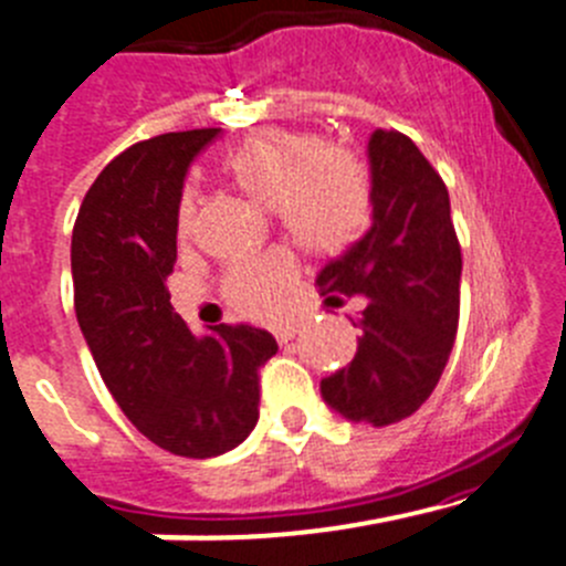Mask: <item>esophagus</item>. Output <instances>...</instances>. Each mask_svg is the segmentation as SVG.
Here are the masks:
<instances>
[{
  "mask_svg": "<svg viewBox=\"0 0 566 566\" xmlns=\"http://www.w3.org/2000/svg\"><path fill=\"white\" fill-rule=\"evenodd\" d=\"M298 332H301V324H287V326H276V329H273V335H276L279 343H287V340H293Z\"/></svg>",
  "mask_w": 566,
  "mask_h": 566,
  "instance_id": "esophagus-1",
  "label": "esophagus"
}]
</instances>
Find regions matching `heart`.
<instances>
[{
	"label": "heart",
	"mask_w": 566,
	"mask_h": 566,
	"mask_svg": "<svg viewBox=\"0 0 566 566\" xmlns=\"http://www.w3.org/2000/svg\"><path fill=\"white\" fill-rule=\"evenodd\" d=\"M223 172L253 200L276 209L290 240L315 256L348 251L371 226L374 178L368 164L352 147L326 145L313 130L253 134L226 158ZM195 226L198 198L187 189L178 200V240H192ZM295 279L298 268L290 253H262L226 271L223 295L245 318H271Z\"/></svg>",
	"instance_id": "obj_1"
}]
</instances>
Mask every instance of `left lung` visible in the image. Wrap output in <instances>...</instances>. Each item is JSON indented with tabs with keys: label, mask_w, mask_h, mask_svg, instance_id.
Returning <instances> with one entry per match:
<instances>
[{
	"label": "left lung",
	"mask_w": 566,
	"mask_h": 566,
	"mask_svg": "<svg viewBox=\"0 0 566 566\" xmlns=\"http://www.w3.org/2000/svg\"><path fill=\"white\" fill-rule=\"evenodd\" d=\"M368 158L371 229L315 279L329 304L366 295L363 337L355 360L321 379V396L346 419L385 427L430 399L450 360L463 259L447 184L413 139L374 130Z\"/></svg>",
	"instance_id": "obj_1"
}]
</instances>
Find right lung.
I'll return each mask as SVG.
<instances>
[{
    "instance_id": "add662e5",
    "label": "right lung",
    "mask_w": 566,
    "mask_h": 566,
    "mask_svg": "<svg viewBox=\"0 0 566 566\" xmlns=\"http://www.w3.org/2000/svg\"><path fill=\"white\" fill-rule=\"evenodd\" d=\"M220 128L136 142L88 187L72 231L75 313L105 388L156 447L181 458L234 450L259 419L271 332L211 326L195 337L172 313L176 214L192 158Z\"/></svg>"
}]
</instances>
